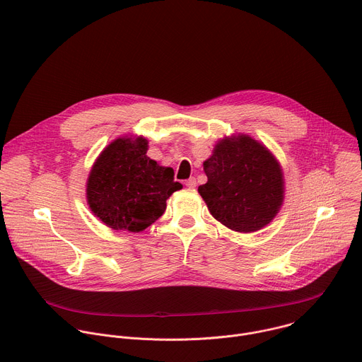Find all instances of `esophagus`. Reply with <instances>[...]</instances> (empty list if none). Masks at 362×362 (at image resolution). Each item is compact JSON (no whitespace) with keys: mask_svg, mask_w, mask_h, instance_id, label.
<instances>
[{"mask_svg":"<svg viewBox=\"0 0 362 362\" xmlns=\"http://www.w3.org/2000/svg\"><path fill=\"white\" fill-rule=\"evenodd\" d=\"M186 186H187L189 189H194V187H196V179H194V177H190L189 180H186Z\"/></svg>","mask_w":362,"mask_h":362,"instance_id":"obj_1","label":"esophagus"}]
</instances>
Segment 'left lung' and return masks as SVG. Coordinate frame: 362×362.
I'll return each mask as SVG.
<instances>
[{"label":"left lung","instance_id":"8db88e82","mask_svg":"<svg viewBox=\"0 0 362 362\" xmlns=\"http://www.w3.org/2000/svg\"><path fill=\"white\" fill-rule=\"evenodd\" d=\"M208 182L198 192L211 215L237 233L269 225L284 201L283 169L273 153L247 134L221 139L204 161Z\"/></svg>","mask_w":362,"mask_h":362}]
</instances>
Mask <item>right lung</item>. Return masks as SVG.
I'll return each instance as SVG.
<instances>
[{"label": "right lung", "instance_id": "obj_1", "mask_svg": "<svg viewBox=\"0 0 362 362\" xmlns=\"http://www.w3.org/2000/svg\"><path fill=\"white\" fill-rule=\"evenodd\" d=\"M143 136L118 137L96 157L86 180L92 214L107 226L129 233L144 231L166 211V201L183 186L173 169L147 156Z\"/></svg>", "mask_w": 362, "mask_h": 362}]
</instances>
